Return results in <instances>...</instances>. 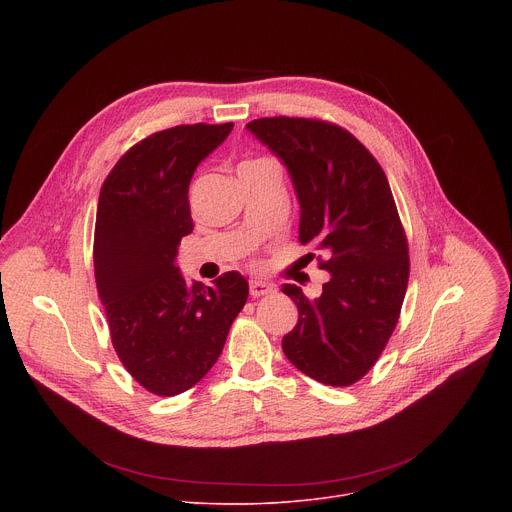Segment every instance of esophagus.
I'll return each mask as SVG.
<instances>
[{
  "label": "esophagus",
  "mask_w": 512,
  "mask_h": 512,
  "mask_svg": "<svg viewBox=\"0 0 512 512\" xmlns=\"http://www.w3.org/2000/svg\"><path fill=\"white\" fill-rule=\"evenodd\" d=\"M273 291H275V285H273V283L259 281V279H255V281H251V283H249V294H251L253 298L269 296V294H273Z\"/></svg>",
  "instance_id": "obj_1"
}]
</instances>
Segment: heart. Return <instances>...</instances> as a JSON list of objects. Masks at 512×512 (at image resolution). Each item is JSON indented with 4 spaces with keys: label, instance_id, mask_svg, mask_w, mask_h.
Wrapping results in <instances>:
<instances>
[{
    "label": "heart",
    "instance_id": "heart-1",
    "mask_svg": "<svg viewBox=\"0 0 512 512\" xmlns=\"http://www.w3.org/2000/svg\"><path fill=\"white\" fill-rule=\"evenodd\" d=\"M257 162H267V160H257ZM257 162H247V164H257ZM247 164H243V166H247Z\"/></svg>",
    "mask_w": 512,
    "mask_h": 512
}]
</instances>
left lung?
Listing matches in <instances>:
<instances>
[{
  "mask_svg": "<svg viewBox=\"0 0 512 512\" xmlns=\"http://www.w3.org/2000/svg\"><path fill=\"white\" fill-rule=\"evenodd\" d=\"M247 129L281 160L300 202V243L328 255L322 294L281 291L298 324L283 336L289 362L332 387L367 375L391 338L409 281L407 239L389 180L364 145L338 125L265 117Z\"/></svg>",
  "mask_w": 512,
  "mask_h": 512,
  "instance_id": "left-lung-1",
  "label": "left lung"
}]
</instances>
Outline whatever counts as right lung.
Listing matches in <instances>:
<instances>
[{"instance_id": "obj_1", "label": "right lung", "mask_w": 512, "mask_h": 512, "mask_svg": "<svg viewBox=\"0 0 512 512\" xmlns=\"http://www.w3.org/2000/svg\"><path fill=\"white\" fill-rule=\"evenodd\" d=\"M233 123L178 125L145 137L107 176L95 225V279L123 367L164 397L194 387L221 356L249 283L239 271L188 283L176 265L194 229L190 180Z\"/></svg>"}]
</instances>
